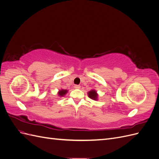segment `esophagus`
<instances>
[{"instance_id":"34e87169","label":"esophagus","mask_w":159,"mask_h":159,"mask_svg":"<svg viewBox=\"0 0 159 159\" xmlns=\"http://www.w3.org/2000/svg\"><path fill=\"white\" fill-rule=\"evenodd\" d=\"M74 88H75V89H80V85H74Z\"/></svg>"}]
</instances>
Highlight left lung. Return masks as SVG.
<instances>
[{
    "label": "left lung",
    "mask_w": 159,
    "mask_h": 159,
    "mask_svg": "<svg viewBox=\"0 0 159 159\" xmlns=\"http://www.w3.org/2000/svg\"><path fill=\"white\" fill-rule=\"evenodd\" d=\"M88 96L89 98H91V99L96 100L98 98V94L96 93V91L95 90H91L88 93Z\"/></svg>",
    "instance_id": "left-lung-1"
}]
</instances>
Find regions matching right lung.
Segmentation results:
<instances>
[{"mask_svg": "<svg viewBox=\"0 0 159 159\" xmlns=\"http://www.w3.org/2000/svg\"><path fill=\"white\" fill-rule=\"evenodd\" d=\"M67 92H68V90H66V89H61L60 90L59 92H58V94L60 96H64Z\"/></svg>", "mask_w": 159, "mask_h": 159, "instance_id": "add662e5", "label": "right lung"}]
</instances>
